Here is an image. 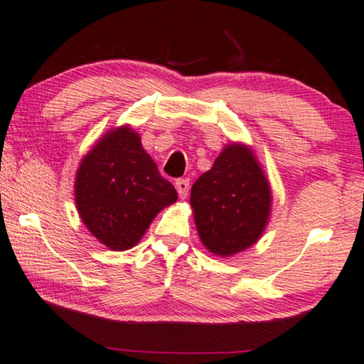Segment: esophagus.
Here are the masks:
<instances>
[{
  "mask_svg": "<svg viewBox=\"0 0 364 364\" xmlns=\"http://www.w3.org/2000/svg\"><path fill=\"white\" fill-rule=\"evenodd\" d=\"M176 189H178V194H180V198L184 199L188 196V191H189V180L186 178H183V180H176Z\"/></svg>",
  "mask_w": 364,
  "mask_h": 364,
  "instance_id": "esophagus-1",
  "label": "esophagus"
}]
</instances>
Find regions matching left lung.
Instances as JSON below:
<instances>
[{"instance_id":"8db88e82","label":"left lung","mask_w":364,"mask_h":364,"mask_svg":"<svg viewBox=\"0 0 364 364\" xmlns=\"http://www.w3.org/2000/svg\"><path fill=\"white\" fill-rule=\"evenodd\" d=\"M189 203L204 247L231 257L260 239L269 223L272 191L252 150L229 143L211 170L193 184Z\"/></svg>"}]
</instances>
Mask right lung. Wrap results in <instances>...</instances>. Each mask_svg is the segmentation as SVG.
<instances>
[{
  "label": "right lung",
  "instance_id": "right-lung-1",
  "mask_svg": "<svg viewBox=\"0 0 364 364\" xmlns=\"http://www.w3.org/2000/svg\"><path fill=\"white\" fill-rule=\"evenodd\" d=\"M74 191L82 223L112 250L136 245L156 214L178 199L129 125L107 132L87 153Z\"/></svg>",
  "mask_w": 364,
  "mask_h": 364
}]
</instances>
